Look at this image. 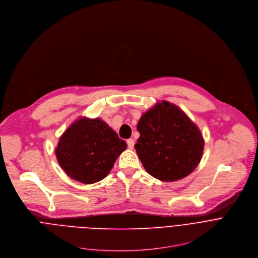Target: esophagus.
Instances as JSON below:
<instances>
[{"instance_id": "34e87169", "label": "esophagus", "mask_w": 258, "mask_h": 258, "mask_svg": "<svg viewBox=\"0 0 258 258\" xmlns=\"http://www.w3.org/2000/svg\"><path fill=\"white\" fill-rule=\"evenodd\" d=\"M127 145H128V148H130V149H132L133 147H134V140L133 139H128L127 140Z\"/></svg>"}]
</instances>
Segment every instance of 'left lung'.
Wrapping results in <instances>:
<instances>
[{
	"label": "left lung",
	"mask_w": 258,
	"mask_h": 258,
	"mask_svg": "<svg viewBox=\"0 0 258 258\" xmlns=\"http://www.w3.org/2000/svg\"><path fill=\"white\" fill-rule=\"evenodd\" d=\"M135 144L146 172L164 182L180 180L198 166L204 146L198 127L177 106L163 100L142 115Z\"/></svg>",
	"instance_id": "1"
}]
</instances>
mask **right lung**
<instances>
[{
    "instance_id": "add662e5",
    "label": "right lung",
    "mask_w": 258,
    "mask_h": 258,
    "mask_svg": "<svg viewBox=\"0 0 258 258\" xmlns=\"http://www.w3.org/2000/svg\"><path fill=\"white\" fill-rule=\"evenodd\" d=\"M126 148V142L106 122L81 118L63 133L55 151L59 165L70 178L93 184L111 172Z\"/></svg>"
}]
</instances>
